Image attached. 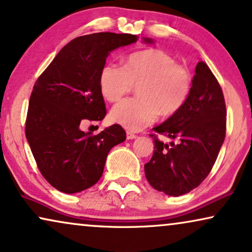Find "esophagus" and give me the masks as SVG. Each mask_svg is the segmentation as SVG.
Returning a JSON list of instances; mask_svg holds the SVG:
<instances>
[{"label":"esophagus","mask_w":252,"mask_h":252,"mask_svg":"<svg viewBox=\"0 0 252 252\" xmlns=\"http://www.w3.org/2000/svg\"><path fill=\"white\" fill-rule=\"evenodd\" d=\"M126 136H127V139H128V140H133V139H135V138H136L135 134L132 133V132H129V130H127Z\"/></svg>","instance_id":"obj_1"}]
</instances>
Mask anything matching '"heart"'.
<instances>
[{"label":"heart","instance_id":"obj_1","mask_svg":"<svg viewBox=\"0 0 252 252\" xmlns=\"http://www.w3.org/2000/svg\"><path fill=\"white\" fill-rule=\"evenodd\" d=\"M136 83L140 98L123 100L110 112L111 122L129 130L145 128L159 112H177L189 98L192 80L186 68L161 50L135 52L124 59L123 67L106 64L100 71V91L107 102H118Z\"/></svg>","mask_w":252,"mask_h":252}]
</instances>
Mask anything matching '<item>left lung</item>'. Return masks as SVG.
<instances>
[{"mask_svg": "<svg viewBox=\"0 0 252 252\" xmlns=\"http://www.w3.org/2000/svg\"><path fill=\"white\" fill-rule=\"evenodd\" d=\"M226 116L220 84L207 64L198 62L184 105L153 128L179 142H170L169 147L155 136L154 154L145 164L149 184L171 197L198 188L211 172L224 141Z\"/></svg>", "mask_w": 252, "mask_h": 252, "instance_id": "1", "label": "left lung"}]
</instances>
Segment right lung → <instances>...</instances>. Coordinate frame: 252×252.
<instances>
[{
  "instance_id": "obj_1",
  "label": "right lung",
  "mask_w": 252,
  "mask_h": 252,
  "mask_svg": "<svg viewBox=\"0 0 252 252\" xmlns=\"http://www.w3.org/2000/svg\"><path fill=\"white\" fill-rule=\"evenodd\" d=\"M136 40L134 34L112 32L75 38L34 83L26 139L41 175L57 190L73 194L96 184L110 150L126 140V132L117 124L97 135L84 133L81 126L104 119L100 71L111 52Z\"/></svg>"
}]
</instances>
